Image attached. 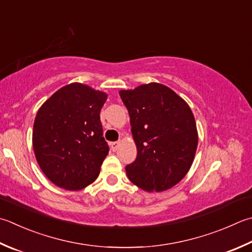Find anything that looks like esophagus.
Returning a JSON list of instances; mask_svg holds the SVG:
<instances>
[{
  "label": "esophagus",
  "instance_id": "34e87169",
  "mask_svg": "<svg viewBox=\"0 0 252 252\" xmlns=\"http://www.w3.org/2000/svg\"><path fill=\"white\" fill-rule=\"evenodd\" d=\"M121 142L120 141H114V142H111V149L113 151H116L118 149V147H120Z\"/></svg>",
  "mask_w": 252,
  "mask_h": 252
}]
</instances>
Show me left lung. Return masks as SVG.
I'll list each match as a JSON object with an SVG mask.
<instances>
[{"mask_svg":"<svg viewBox=\"0 0 252 252\" xmlns=\"http://www.w3.org/2000/svg\"><path fill=\"white\" fill-rule=\"evenodd\" d=\"M130 117L137 158L126 167L128 179L146 192L173 188L195 157L198 134L189 104L161 83L121 90Z\"/></svg>","mask_w":252,"mask_h":252,"instance_id":"obj_1","label":"left lung"}]
</instances>
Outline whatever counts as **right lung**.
Returning a JSON list of instances; mask_svg holds the SVG:
<instances>
[{
  "instance_id": "obj_1",
  "label": "right lung",
  "mask_w": 252,
  "mask_h": 252,
  "mask_svg": "<svg viewBox=\"0 0 252 252\" xmlns=\"http://www.w3.org/2000/svg\"><path fill=\"white\" fill-rule=\"evenodd\" d=\"M106 99L105 92L74 82L38 110L32 148L41 171L57 187L79 191L97 179L108 154L99 121Z\"/></svg>"
}]
</instances>
